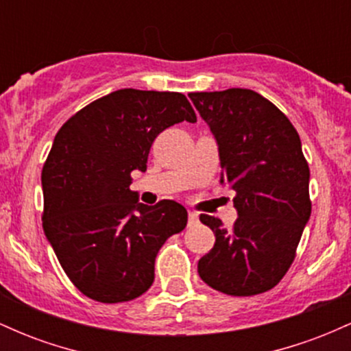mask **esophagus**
Instances as JSON below:
<instances>
[{
	"label": "esophagus",
	"mask_w": 351,
	"mask_h": 351,
	"mask_svg": "<svg viewBox=\"0 0 351 351\" xmlns=\"http://www.w3.org/2000/svg\"><path fill=\"white\" fill-rule=\"evenodd\" d=\"M198 223V213L195 211H188V224L189 226H193V224Z\"/></svg>",
	"instance_id": "34e87169"
}]
</instances>
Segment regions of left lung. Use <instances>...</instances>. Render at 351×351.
<instances>
[{
  "instance_id": "1",
  "label": "left lung",
  "mask_w": 351,
  "mask_h": 351,
  "mask_svg": "<svg viewBox=\"0 0 351 351\" xmlns=\"http://www.w3.org/2000/svg\"><path fill=\"white\" fill-rule=\"evenodd\" d=\"M188 95L215 135L221 183L236 191L237 209L231 229L215 216H199L216 236L199 259V277L228 295L271 291L295 259L312 213L300 136L279 108L249 88Z\"/></svg>"
}]
</instances>
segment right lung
<instances>
[{"label":"right lung","mask_w":351,"mask_h":351,"mask_svg":"<svg viewBox=\"0 0 351 351\" xmlns=\"http://www.w3.org/2000/svg\"><path fill=\"white\" fill-rule=\"evenodd\" d=\"M195 123L180 92L120 88L94 100L60 127L43 167V228L64 272L88 299L117 304L140 297L155 279L165 241L188 223L171 199L155 206L130 191L147 170L158 134Z\"/></svg>","instance_id":"obj_1"}]
</instances>
